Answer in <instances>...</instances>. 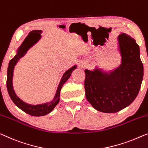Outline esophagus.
Returning a JSON list of instances; mask_svg holds the SVG:
<instances>
[{"instance_id": "esophagus-1", "label": "esophagus", "mask_w": 148, "mask_h": 148, "mask_svg": "<svg viewBox=\"0 0 148 148\" xmlns=\"http://www.w3.org/2000/svg\"><path fill=\"white\" fill-rule=\"evenodd\" d=\"M88 66V62L86 61H82L81 63H80V66L82 68H84V67H86Z\"/></svg>"}]
</instances>
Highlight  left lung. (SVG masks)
I'll use <instances>...</instances> for the list:
<instances>
[{"label":"left lung","mask_w":148,"mask_h":148,"mask_svg":"<svg viewBox=\"0 0 148 148\" xmlns=\"http://www.w3.org/2000/svg\"><path fill=\"white\" fill-rule=\"evenodd\" d=\"M120 64L115 69L105 71L98 66L86 69V97L96 110L116 113L134 102L140 91L144 77L140 47L136 40L121 33L118 38Z\"/></svg>","instance_id":"8db88e82"}]
</instances>
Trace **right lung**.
Listing matches in <instances>:
<instances>
[{
	"label": "right lung",
	"instance_id": "obj_1",
	"mask_svg": "<svg viewBox=\"0 0 148 148\" xmlns=\"http://www.w3.org/2000/svg\"><path fill=\"white\" fill-rule=\"evenodd\" d=\"M42 33L41 30H33L24 40L23 43L21 44L16 50V54L12 60H10L8 64L7 70V79H6V87H7L8 94L10 97L11 100L14 103V104L18 108L25 112V113L29 114L32 116H42L47 115L51 112L56 106L58 104L60 101V90L64 84L66 82L71 76L73 70L77 68V65L75 64L73 66L70 68L63 74L62 78L59 82V84L57 87V90L55 94L54 98L49 102H46L40 104L33 105L26 103L22 100L16 94L14 88H13V75H14V69L18 62L19 61L22 57H23L28 52V50L38 42L40 40Z\"/></svg>",
	"mask_w": 148,
	"mask_h": 148
}]
</instances>
